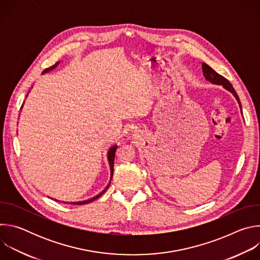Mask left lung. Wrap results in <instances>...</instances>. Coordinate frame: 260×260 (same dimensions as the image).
<instances>
[{
  "label": "left lung",
  "mask_w": 260,
  "mask_h": 260,
  "mask_svg": "<svg viewBox=\"0 0 260 260\" xmlns=\"http://www.w3.org/2000/svg\"><path fill=\"white\" fill-rule=\"evenodd\" d=\"M203 72H204L205 78H206L208 81H210V82L213 83V84L222 85L226 90H229L230 92H232V93L234 94V96L236 98V100H237L238 103H239V106H240V108H241V112H242V106H241L240 99H239V96H238L237 91H236L235 88L233 87L232 83H231L228 79H225L223 76L219 75V74H218L217 72H215L210 66H208V64L205 63V62L203 63Z\"/></svg>",
  "instance_id": "1"
}]
</instances>
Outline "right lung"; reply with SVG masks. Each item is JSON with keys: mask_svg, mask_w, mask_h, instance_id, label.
<instances>
[{"mask_svg": "<svg viewBox=\"0 0 260 260\" xmlns=\"http://www.w3.org/2000/svg\"><path fill=\"white\" fill-rule=\"evenodd\" d=\"M59 63V61H57L54 66H52V67H50V68H48V69H46L44 72H43V74H45V73H47V72H50V71H52L53 69H55L56 67H57V64ZM116 149H117V145H113L112 147L110 148L109 149V151H108V161H109V166H110V172H111V177H110V182H109V184L107 185V187L101 192V193H99L98 196H95V197H93V198H91V199H89V200H87V201H82V202H72L71 204H73V205H85V204H88V203H90V202H93L94 200H96V199H99L107 189H108V187H109V185H110V183H111V180H112V177H113V171H114V159H115V152H116ZM54 201H57V200H54ZM66 204H68V203H66Z\"/></svg>", "mask_w": 260, "mask_h": 260, "instance_id": "obj_1", "label": "right lung"}]
</instances>
